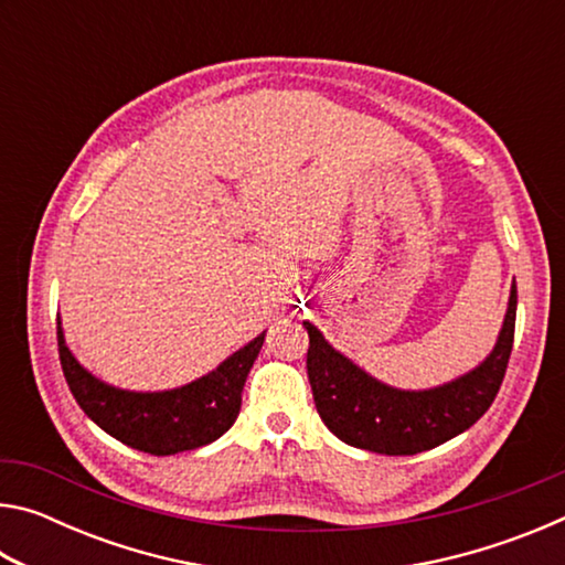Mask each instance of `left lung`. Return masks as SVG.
I'll use <instances>...</instances> for the list:
<instances>
[{
  "mask_svg": "<svg viewBox=\"0 0 565 565\" xmlns=\"http://www.w3.org/2000/svg\"><path fill=\"white\" fill-rule=\"evenodd\" d=\"M515 284L493 349L478 366L434 388L388 386L343 356L311 321L306 371L313 404L329 431L343 444L386 456L428 451L463 434L499 394L515 329Z\"/></svg>",
  "mask_w": 565,
  "mask_h": 565,
  "instance_id": "obj_1",
  "label": "left lung"
}]
</instances>
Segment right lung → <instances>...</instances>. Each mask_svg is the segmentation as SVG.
<instances>
[{
	"label": "right lung",
	"mask_w": 565,
	"mask_h": 565,
	"mask_svg": "<svg viewBox=\"0 0 565 565\" xmlns=\"http://www.w3.org/2000/svg\"><path fill=\"white\" fill-rule=\"evenodd\" d=\"M264 337L266 331L191 384L167 391H129L84 369L66 347L62 321L56 319L62 371L76 404L102 431L151 456L194 451L234 426L246 376L259 356Z\"/></svg>",
	"instance_id": "obj_1"
}]
</instances>
